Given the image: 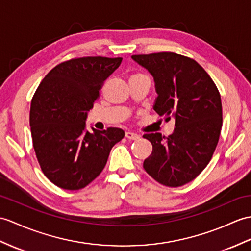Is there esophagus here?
Instances as JSON below:
<instances>
[{
  "instance_id": "34e87169",
  "label": "esophagus",
  "mask_w": 251,
  "mask_h": 251,
  "mask_svg": "<svg viewBox=\"0 0 251 251\" xmlns=\"http://www.w3.org/2000/svg\"><path fill=\"white\" fill-rule=\"evenodd\" d=\"M125 137H126L127 139H129V140H138V139L140 138L139 135H137V133L130 132V131H127V132L125 133Z\"/></svg>"
}]
</instances>
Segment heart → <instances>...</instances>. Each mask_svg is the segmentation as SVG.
Listing matches in <instances>:
<instances>
[{
    "instance_id": "obj_1",
    "label": "heart",
    "mask_w": 251,
    "mask_h": 251,
    "mask_svg": "<svg viewBox=\"0 0 251 251\" xmlns=\"http://www.w3.org/2000/svg\"><path fill=\"white\" fill-rule=\"evenodd\" d=\"M135 75H140V74H137V75H132V77H135Z\"/></svg>"
}]
</instances>
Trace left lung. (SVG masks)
I'll list each match as a JSON object with an SVG mask.
<instances>
[{"label":"left lung","instance_id":"1","mask_svg":"<svg viewBox=\"0 0 251 251\" xmlns=\"http://www.w3.org/2000/svg\"><path fill=\"white\" fill-rule=\"evenodd\" d=\"M154 77L157 97L154 110L166 121H176L168 138L147 133L153 151L143 168L157 182L178 187L195 179L204 170L217 147L223 106L217 86L195 60L159 52L132 55Z\"/></svg>","mask_w":251,"mask_h":251}]
</instances>
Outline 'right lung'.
Returning <instances> with one entry per match:
<instances>
[{
	"instance_id": "add662e5",
	"label": "right lung",
	"mask_w": 251,
	"mask_h": 251,
	"mask_svg": "<svg viewBox=\"0 0 251 251\" xmlns=\"http://www.w3.org/2000/svg\"><path fill=\"white\" fill-rule=\"evenodd\" d=\"M122 57L86 56L56 65L33 96L30 125L33 147L45 176L57 187L84 188L107 164L113 145L124 138L121 128L86 129L87 113L104 81Z\"/></svg>"
}]
</instances>
